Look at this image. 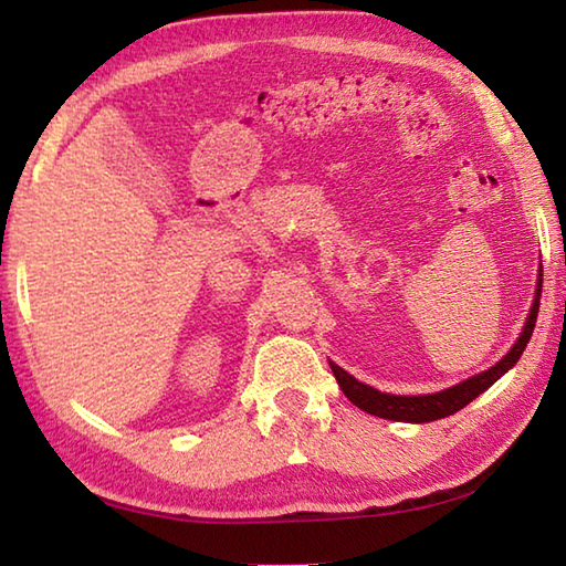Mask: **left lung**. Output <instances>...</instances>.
Wrapping results in <instances>:
<instances>
[{
  "mask_svg": "<svg viewBox=\"0 0 566 566\" xmlns=\"http://www.w3.org/2000/svg\"><path fill=\"white\" fill-rule=\"evenodd\" d=\"M539 296H542V280H539V286H536V300L532 304L530 319H526L522 337L516 339L512 352L506 354L502 361H496L492 369L482 371V375L462 381V385L449 387L444 391H437V395H424V397L385 395V391H377L367 385H361V381L347 375V371L337 367L334 361H329V367L334 371V377H337V385L342 387V391L347 395L352 405L364 409V411H369V415H377L381 419H395V421H417V424H421V421H434V419L449 417L462 407H467L472 399H476L484 389H490L494 381L504 375V371H510L514 364L520 361L522 352L526 349V344H530V339H532L536 314H539Z\"/></svg>",
  "mask_w": 566,
  "mask_h": 566,
  "instance_id": "left-lung-1",
  "label": "left lung"
}]
</instances>
